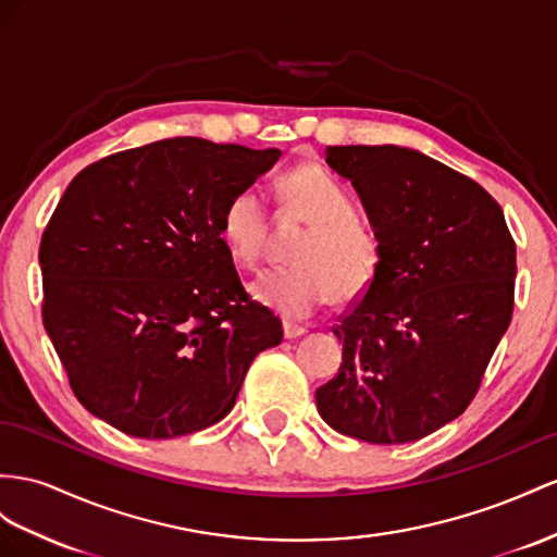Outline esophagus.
I'll use <instances>...</instances> for the list:
<instances>
[{
    "label": "esophagus",
    "mask_w": 557,
    "mask_h": 557,
    "mask_svg": "<svg viewBox=\"0 0 557 557\" xmlns=\"http://www.w3.org/2000/svg\"><path fill=\"white\" fill-rule=\"evenodd\" d=\"M282 330H284V338H298V336H304L308 330L306 326H301V324H292V322H284L282 324Z\"/></svg>",
    "instance_id": "34e87169"
}]
</instances>
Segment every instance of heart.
Masks as SVG:
<instances>
[{"instance_id": "obj_1", "label": "heart", "mask_w": 557, "mask_h": 557, "mask_svg": "<svg viewBox=\"0 0 557 557\" xmlns=\"http://www.w3.org/2000/svg\"><path fill=\"white\" fill-rule=\"evenodd\" d=\"M282 211L308 223L296 242V263L265 270L253 292L284 318H308L338 298L362 296L376 280L383 245L376 225L355 211L348 188L318 164L292 169L280 181ZM223 239L237 261L253 268L270 242L268 195L259 183L239 188L223 209Z\"/></svg>"}]
</instances>
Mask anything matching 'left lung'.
Instances as JSON below:
<instances>
[{
	"label": "left lung",
	"mask_w": 557,
	"mask_h": 557,
	"mask_svg": "<svg viewBox=\"0 0 557 557\" xmlns=\"http://www.w3.org/2000/svg\"><path fill=\"white\" fill-rule=\"evenodd\" d=\"M358 190L383 261L334 324L338 374L315 391L320 417L369 445L435 433L473 403L512 318L516 239L480 183L397 146H330Z\"/></svg>",
	"instance_id": "8db88e82"
}]
</instances>
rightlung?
<instances>
[{
	"label": "right lung",
	"instance_id": "add662e5",
	"mask_svg": "<svg viewBox=\"0 0 557 557\" xmlns=\"http://www.w3.org/2000/svg\"><path fill=\"white\" fill-rule=\"evenodd\" d=\"M280 154L178 136L108 154L67 185L39 245L41 320L94 417L166 440L235 407L282 322L247 294L221 221Z\"/></svg>",
	"mask_w": 557,
	"mask_h": 557
}]
</instances>
